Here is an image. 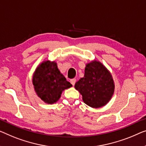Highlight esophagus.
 <instances>
[{
  "instance_id": "esophagus-1",
  "label": "esophagus",
  "mask_w": 146,
  "mask_h": 146,
  "mask_svg": "<svg viewBox=\"0 0 146 146\" xmlns=\"http://www.w3.org/2000/svg\"><path fill=\"white\" fill-rule=\"evenodd\" d=\"M70 82H71V83L73 84V85H75V82H76V79H71L70 80Z\"/></svg>"
}]
</instances>
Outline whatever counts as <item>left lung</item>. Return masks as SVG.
Masks as SVG:
<instances>
[{"instance_id":"obj_1","label":"left lung","mask_w":146,"mask_h":146,"mask_svg":"<svg viewBox=\"0 0 146 146\" xmlns=\"http://www.w3.org/2000/svg\"><path fill=\"white\" fill-rule=\"evenodd\" d=\"M86 105L99 108L107 104L114 92L115 84L107 68L98 61L87 64L84 77L75 84Z\"/></svg>"}]
</instances>
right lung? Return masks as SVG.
Returning a JSON list of instances; mask_svg holds the SVG:
<instances>
[{
	"label": "right lung",
	"mask_w": 146,
	"mask_h": 146,
	"mask_svg": "<svg viewBox=\"0 0 146 146\" xmlns=\"http://www.w3.org/2000/svg\"><path fill=\"white\" fill-rule=\"evenodd\" d=\"M33 84L38 96L47 104L56 103L65 89L72 86L60 73L55 62L44 61L33 77Z\"/></svg>",
	"instance_id": "right-lung-1"
}]
</instances>
